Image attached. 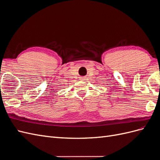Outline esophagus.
Instances as JSON below:
<instances>
[{
    "mask_svg": "<svg viewBox=\"0 0 160 160\" xmlns=\"http://www.w3.org/2000/svg\"><path fill=\"white\" fill-rule=\"evenodd\" d=\"M81 80H85V77H81Z\"/></svg>",
    "mask_w": 160,
    "mask_h": 160,
    "instance_id": "obj_1",
    "label": "esophagus"
}]
</instances>
